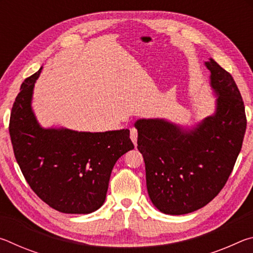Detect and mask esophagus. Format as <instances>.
I'll return each instance as SVG.
<instances>
[{
  "instance_id": "esophagus-1",
  "label": "esophagus",
  "mask_w": 253,
  "mask_h": 253,
  "mask_svg": "<svg viewBox=\"0 0 253 253\" xmlns=\"http://www.w3.org/2000/svg\"><path fill=\"white\" fill-rule=\"evenodd\" d=\"M130 139L136 146V144H137V129H135V128H130Z\"/></svg>"
}]
</instances>
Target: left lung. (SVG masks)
I'll use <instances>...</instances> for the list:
<instances>
[{
    "label": "left lung",
    "mask_w": 253,
    "mask_h": 253,
    "mask_svg": "<svg viewBox=\"0 0 253 253\" xmlns=\"http://www.w3.org/2000/svg\"><path fill=\"white\" fill-rule=\"evenodd\" d=\"M205 66L216 97L213 115L186 128L160 118L135 123L149 199L170 215L194 212L220 193L245 137V105L232 76L212 58Z\"/></svg>",
    "instance_id": "obj_1"
}]
</instances>
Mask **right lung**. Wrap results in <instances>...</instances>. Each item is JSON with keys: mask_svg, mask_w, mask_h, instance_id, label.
Segmentation results:
<instances>
[{"mask_svg": "<svg viewBox=\"0 0 253 253\" xmlns=\"http://www.w3.org/2000/svg\"><path fill=\"white\" fill-rule=\"evenodd\" d=\"M41 70L24 80L12 107L8 131L15 160L30 187L49 207L69 214L95 212L105 202L114 165L134 148L129 129L42 127L32 109Z\"/></svg>", "mask_w": 253, "mask_h": 253, "instance_id": "right-lung-1", "label": "right lung"}]
</instances>
